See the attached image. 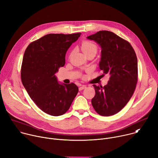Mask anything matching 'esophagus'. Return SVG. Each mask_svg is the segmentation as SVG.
<instances>
[{"label": "esophagus", "mask_w": 158, "mask_h": 158, "mask_svg": "<svg viewBox=\"0 0 158 158\" xmlns=\"http://www.w3.org/2000/svg\"><path fill=\"white\" fill-rule=\"evenodd\" d=\"M86 87H87V86H86V85H81V86H80V87H79V91H82V90H83V89H85Z\"/></svg>", "instance_id": "esophagus-1"}]
</instances>
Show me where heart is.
<instances>
[{"label": "heart", "mask_w": 158, "mask_h": 158, "mask_svg": "<svg viewBox=\"0 0 158 158\" xmlns=\"http://www.w3.org/2000/svg\"><path fill=\"white\" fill-rule=\"evenodd\" d=\"M82 49L84 54H87L90 52H96L97 46L93 42L89 40H84L82 43Z\"/></svg>", "instance_id": "1"}]
</instances>
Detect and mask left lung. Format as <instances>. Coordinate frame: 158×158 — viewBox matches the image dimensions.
<instances>
[{
	"instance_id": "left-lung-1",
	"label": "left lung",
	"mask_w": 158,
	"mask_h": 158,
	"mask_svg": "<svg viewBox=\"0 0 158 158\" xmlns=\"http://www.w3.org/2000/svg\"><path fill=\"white\" fill-rule=\"evenodd\" d=\"M101 48L99 65L103 73L110 75L107 84L93 85L96 94L91 103L103 116L114 115L129 102L138 81V60L131 45L114 33L101 31L87 37Z\"/></svg>"
}]
</instances>
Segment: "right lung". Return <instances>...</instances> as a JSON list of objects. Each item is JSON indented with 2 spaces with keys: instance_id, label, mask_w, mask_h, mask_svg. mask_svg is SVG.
<instances>
[{
  "instance_id": "right-lung-1",
  "label": "right lung",
  "mask_w": 158,
  "mask_h": 158,
  "mask_svg": "<svg viewBox=\"0 0 158 158\" xmlns=\"http://www.w3.org/2000/svg\"><path fill=\"white\" fill-rule=\"evenodd\" d=\"M81 34H49L31 43L24 52L22 84L38 107L49 115L64 114L79 91L74 83L58 82L55 74L64 65L67 51Z\"/></svg>"
}]
</instances>
